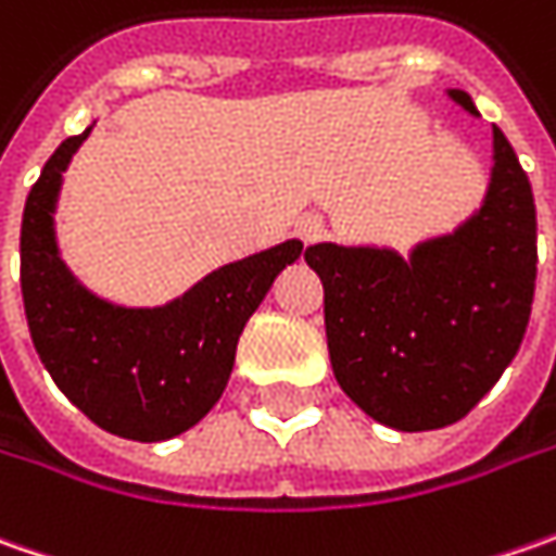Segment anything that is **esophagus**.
Returning a JSON list of instances; mask_svg holds the SVG:
<instances>
[{
  "instance_id": "1",
  "label": "esophagus",
  "mask_w": 556,
  "mask_h": 556,
  "mask_svg": "<svg viewBox=\"0 0 556 556\" xmlns=\"http://www.w3.org/2000/svg\"><path fill=\"white\" fill-rule=\"evenodd\" d=\"M321 231H325V223H321L318 216H300V219H296V235H300L306 244H312L315 238H321Z\"/></svg>"
}]
</instances>
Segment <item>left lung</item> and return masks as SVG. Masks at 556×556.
Masks as SVG:
<instances>
[{
    "label": "left lung",
    "mask_w": 556,
    "mask_h": 556,
    "mask_svg": "<svg viewBox=\"0 0 556 556\" xmlns=\"http://www.w3.org/2000/svg\"><path fill=\"white\" fill-rule=\"evenodd\" d=\"M467 114L473 98L448 89ZM482 206L402 260L387 247L315 244L331 368L355 405L402 433L439 430L489 393L523 343L535 293V201L510 141L492 129Z\"/></svg>",
    "instance_id": "8db88e82"
}]
</instances>
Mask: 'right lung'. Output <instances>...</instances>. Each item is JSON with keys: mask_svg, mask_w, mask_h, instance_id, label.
<instances>
[{"mask_svg": "<svg viewBox=\"0 0 556 556\" xmlns=\"http://www.w3.org/2000/svg\"><path fill=\"white\" fill-rule=\"evenodd\" d=\"M58 144L27 194L21 223V293L36 353L58 390L101 430L161 442L194 427L223 395L238 337L300 241L210 271L179 300L126 309L86 290L54 241L61 173L86 141Z\"/></svg>", "mask_w": 556, "mask_h": 556, "instance_id": "right-lung-1", "label": "right lung"}]
</instances>
